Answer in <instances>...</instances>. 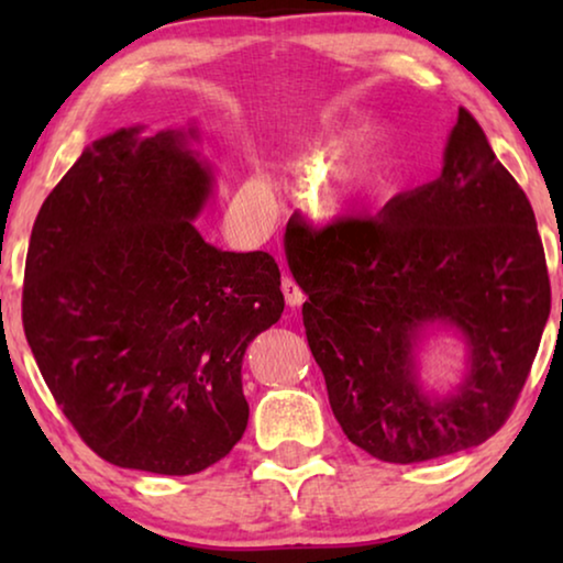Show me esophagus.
Here are the masks:
<instances>
[{
  "label": "esophagus",
  "instance_id": "esophagus-1",
  "mask_svg": "<svg viewBox=\"0 0 563 563\" xmlns=\"http://www.w3.org/2000/svg\"><path fill=\"white\" fill-rule=\"evenodd\" d=\"M280 288H283V295H285V302H288L290 308H295V305H300L305 300V295L298 288V283H295L292 278H288V275H285V278H283Z\"/></svg>",
  "mask_w": 563,
  "mask_h": 563
}]
</instances>
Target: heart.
Listing matches in <instances>:
<instances>
[{
	"mask_svg": "<svg viewBox=\"0 0 563 563\" xmlns=\"http://www.w3.org/2000/svg\"><path fill=\"white\" fill-rule=\"evenodd\" d=\"M395 190L393 133L375 117L360 119L340 146L320 188V216L328 221L347 218L383 201Z\"/></svg>",
	"mask_w": 563,
	"mask_h": 563,
	"instance_id": "obj_1",
	"label": "heart"
}]
</instances>
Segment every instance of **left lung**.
Wrapping results in <instances>:
<instances>
[{"mask_svg":"<svg viewBox=\"0 0 563 563\" xmlns=\"http://www.w3.org/2000/svg\"><path fill=\"white\" fill-rule=\"evenodd\" d=\"M288 238V268L308 295L305 335L352 444L412 464L499 430L539 350L551 288L529 198L470 111L460 109L432 184L367 221L295 223ZM437 331L465 345L450 390L421 379L418 357Z\"/></svg>","mask_w":563,"mask_h":563,"instance_id":"obj_1","label":"left lung"}]
</instances>
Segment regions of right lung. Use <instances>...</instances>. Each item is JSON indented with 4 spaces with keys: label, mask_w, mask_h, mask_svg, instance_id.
Masks as SVG:
<instances>
[{
    "label": "right lung",
    "mask_w": 563,
    "mask_h": 563,
    "mask_svg": "<svg viewBox=\"0 0 563 563\" xmlns=\"http://www.w3.org/2000/svg\"><path fill=\"white\" fill-rule=\"evenodd\" d=\"M196 121L129 126L46 196L24 271V335L56 405L101 460L186 476L247 427L243 355L280 320L268 253L221 251L196 218L216 170Z\"/></svg>",
    "instance_id": "add662e5"
}]
</instances>
